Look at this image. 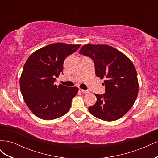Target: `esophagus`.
<instances>
[{"label":"esophagus","instance_id":"obj_1","mask_svg":"<svg viewBox=\"0 0 158 158\" xmlns=\"http://www.w3.org/2000/svg\"><path fill=\"white\" fill-rule=\"evenodd\" d=\"M81 92H82L83 94H87V93L89 92V91H88V90H84V89H81Z\"/></svg>","mask_w":158,"mask_h":158}]
</instances>
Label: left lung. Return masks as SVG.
Listing matches in <instances>:
<instances>
[{
	"label": "left lung",
	"instance_id": "left-lung-1",
	"mask_svg": "<svg viewBox=\"0 0 158 158\" xmlns=\"http://www.w3.org/2000/svg\"><path fill=\"white\" fill-rule=\"evenodd\" d=\"M80 54L94 62L95 74L105 78L106 93L94 94L97 102L89 107V113L99 119L113 121L121 118L131 109L138 94L136 69L131 59L120 51L107 45H83Z\"/></svg>",
	"mask_w": 158,
	"mask_h": 158
}]
</instances>
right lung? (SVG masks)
Returning a JSON list of instances; mask_svg holds the SVG:
<instances>
[{
  "instance_id": "1",
  "label": "right lung",
  "mask_w": 158,
  "mask_h": 158,
  "mask_svg": "<svg viewBox=\"0 0 158 158\" xmlns=\"http://www.w3.org/2000/svg\"><path fill=\"white\" fill-rule=\"evenodd\" d=\"M80 45L56 43L35 51L23 66L20 78L21 93L27 106L35 116L52 120L63 116L77 94V87L54 84L63 73L64 59Z\"/></svg>"
}]
</instances>
